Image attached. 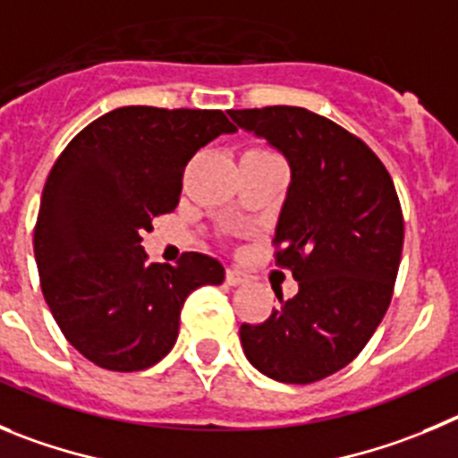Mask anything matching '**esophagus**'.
Wrapping results in <instances>:
<instances>
[{
	"instance_id": "34e87169",
	"label": "esophagus",
	"mask_w": 458,
	"mask_h": 458,
	"mask_svg": "<svg viewBox=\"0 0 458 458\" xmlns=\"http://www.w3.org/2000/svg\"><path fill=\"white\" fill-rule=\"evenodd\" d=\"M246 280H249V276H246L242 269H237V267H230V269L225 271V283H228L230 287L244 285Z\"/></svg>"
}]
</instances>
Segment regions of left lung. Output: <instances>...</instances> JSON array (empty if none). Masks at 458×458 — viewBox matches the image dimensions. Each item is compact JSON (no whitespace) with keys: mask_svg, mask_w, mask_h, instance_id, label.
I'll list each match as a JSON object with an SVG mask.
<instances>
[{"mask_svg":"<svg viewBox=\"0 0 458 458\" xmlns=\"http://www.w3.org/2000/svg\"><path fill=\"white\" fill-rule=\"evenodd\" d=\"M230 118L290 164L274 242L276 262L299 283L269 319L242 324L239 340L265 377L319 381L362 352L388 310L403 246L397 191L360 139L303 106L239 109Z\"/></svg>","mask_w":458,"mask_h":458,"instance_id":"left-lung-1","label":"left lung"}]
</instances>
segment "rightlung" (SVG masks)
<instances>
[{
    "mask_svg": "<svg viewBox=\"0 0 458 458\" xmlns=\"http://www.w3.org/2000/svg\"><path fill=\"white\" fill-rule=\"evenodd\" d=\"M233 131L221 111L121 106L86 125L49 171L34 230L40 287L65 340L98 368L162 360L184 299L224 283V265L205 253L148 265L141 234L175 209L189 159Z\"/></svg>",
    "mask_w": 458,
    "mask_h": 458,
    "instance_id": "right-lung-1",
    "label": "right lung"
}]
</instances>
